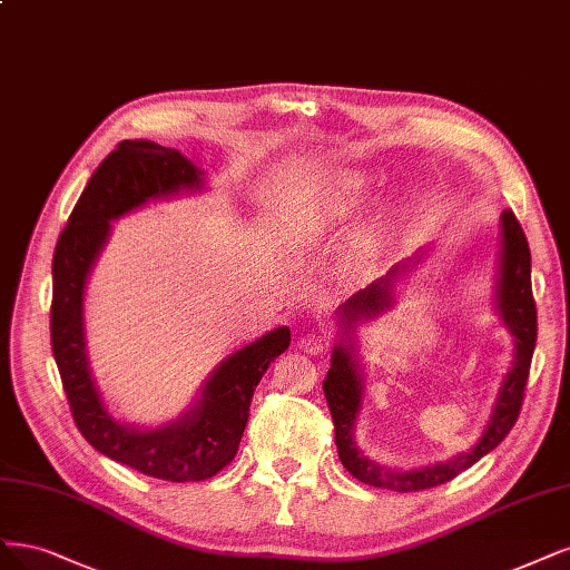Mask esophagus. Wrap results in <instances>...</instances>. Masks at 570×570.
Returning <instances> with one entry per match:
<instances>
[{"instance_id":"esophagus-1","label":"esophagus","mask_w":570,"mask_h":570,"mask_svg":"<svg viewBox=\"0 0 570 570\" xmlns=\"http://www.w3.org/2000/svg\"><path fill=\"white\" fill-rule=\"evenodd\" d=\"M325 346H327L325 337L313 335V332H308V335H302V337H299V348L306 351V353H311V356H318V353L325 351Z\"/></svg>"}]
</instances>
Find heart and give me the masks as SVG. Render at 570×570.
I'll return each mask as SVG.
<instances>
[{"label": "heart", "mask_w": 570, "mask_h": 570, "mask_svg": "<svg viewBox=\"0 0 570 570\" xmlns=\"http://www.w3.org/2000/svg\"><path fill=\"white\" fill-rule=\"evenodd\" d=\"M370 179L358 169H344L330 174L327 179L313 188V193L306 198L302 212L294 219V226L304 235V238H313V235H323L330 228L342 224L346 217H351L353 209L358 207L363 195L367 193ZM377 224L365 226L351 243V262L365 264L367 257L375 249L377 243Z\"/></svg>", "instance_id": "b5f03b06"}]
</instances>
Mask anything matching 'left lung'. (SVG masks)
I'll use <instances>...</instances> for the list:
<instances>
[{"instance_id": "1", "label": "left lung", "mask_w": 570, "mask_h": 570, "mask_svg": "<svg viewBox=\"0 0 570 570\" xmlns=\"http://www.w3.org/2000/svg\"><path fill=\"white\" fill-rule=\"evenodd\" d=\"M424 252L426 249H420L417 254H412V257L391 266L386 271V276L372 281L365 289L351 294V297L340 306V335L337 344L332 346L330 370L323 382L330 415L332 422H335V443L344 469L361 483L396 490V493H412V490L434 488L455 479L460 472L476 464L483 455H488L490 450H495L504 441V436L512 431L519 417L528 382V370H531V358L538 340V313L531 287V249H528V240L521 224L517 222L514 214L507 209L500 217V249L495 264L493 308L500 316L504 330L514 340V361L507 372V377L502 380L483 434L466 453H458L443 462H434L417 469L382 466L380 462H372L370 458H365V453L356 443V436H353L356 434V420L361 415L365 396L363 365L356 358V330L358 325L382 316L384 311L394 308V289L399 281L407 276L410 266L420 264Z\"/></svg>"}]
</instances>
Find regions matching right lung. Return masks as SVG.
Instances as JSON below:
<instances>
[{
	"instance_id": "right-lung-1",
	"label": "right lung",
	"mask_w": 570,
	"mask_h": 570,
	"mask_svg": "<svg viewBox=\"0 0 570 570\" xmlns=\"http://www.w3.org/2000/svg\"><path fill=\"white\" fill-rule=\"evenodd\" d=\"M205 188V171L186 155L146 139L122 141L91 174L53 252L51 348L72 417L98 453L153 479L186 483L212 479L238 453L254 389L289 346V327H276L233 351L198 391L188 410L160 426L115 420L98 391L87 351L85 289L115 219L153 200Z\"/></svg>"
}]
</instances>
